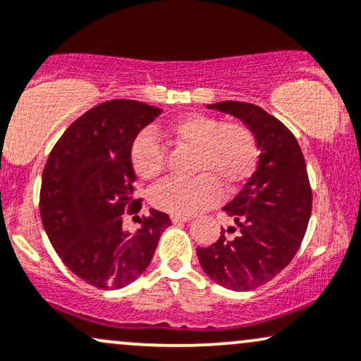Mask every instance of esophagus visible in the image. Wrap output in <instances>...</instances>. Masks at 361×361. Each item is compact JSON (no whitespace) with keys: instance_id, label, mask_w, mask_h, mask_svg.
I'll use <instances>...</instances> for the list:
<instances>
[{"instance_id":"1","label":"esophagus","mask_w":361,"mask_h":361,"mask_svg":"<svg viewBox=\"0 0 361 361\" xmlns=\"http://www.w3.org/2000/svg\"><path fill=\"white\" fill-rule=\"evenodd\" d=\"M192 219V217L190 216H176V214H171V221L174 224H178V223H187V221H190Z\"/></svg>"}]
</instances>
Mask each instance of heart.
I'll return each mask as SVG.
<instances>
[{"label":"heart","instance_id":"heart-1","mask_svg":"<svg viewBox=\"0 0 361 361\" xmlns=\"http://www.w3.org/2000/svg\"><path fill=\"white\" fill-rule=\"evenodd\" d=\"M161 135L174 145L192 149V180H166L150 192V204L159 211L192 216L216 204L221 188L231 192L253 173L259 147L241 123H223L204 113H187L168 121ZM133 171L142 180L159 178L166 168V149L152 132H142L130 152Z\"/></svg>","mask_w":361,"mask_h":361}]
</instances>
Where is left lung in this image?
<instances>
[{
	"mask_svg": "<svg viewBox=\"0 0 361 361\" xmlns=\"http://www.w3.org/2000/svg\"><path fill=\"white\" fill-rule=\"evenodd\" d=\"M247 125L260 149L259 164L223 211L235 219L211 247L197 248L204 272L219 286L248 291L269 283L298 252L312 214V188L302 149L290 130L260 106L209 104Z\"/></svg>",
	"mask_w": 361,
	"mask_h": 361,
	"instance_id": "1",
	"label": "left lung"
}]
</instances>
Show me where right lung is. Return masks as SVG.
I'll use <instances>...</instances> for the list:
<instances>
[{"label":"right lung","mask_w":361,"mask_h":361,"mask_svg":"<svg viewBox=\"0 0 361 361\" xmlns=\"http://www.w3.org/2000/svg\"><path fill=\"white\" fill-rule=\"evenodd\" d=\"M159 108L114 99L89 109L56 142L42 171V224L63 264L85 283L120 290L144 274L168 214L150 209L137 231L123 228L125 214H137L132 152L142 128Z\"/></svg>","instance_id":"right-lung-1"}]
</instances>
